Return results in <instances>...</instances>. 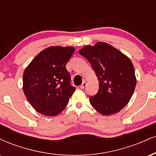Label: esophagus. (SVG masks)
Instances as JSON below:
<instances>
[{
	"mask_svg": "<svg viewBox=\"0 0 156 156\" xmlns=\"http://www.w3.org/2000/svg\"><path fill=\"white\" fill-rule=\"evenodd\" d=\"M86 86H87V82L84 81V82H83V83H82L81 85L80 86V89H84L86 87Z\"/></svg>",
	"mask_w": 156,
	"mask_h": 156,
	"instance_id": "1",
	"label": "esophagus"
}]
</instances>
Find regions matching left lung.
Masks as SVG:
<instances>
[{"instance_id": "obj_1", "label": "left lung", "mask_w": 156, "mask_h": 156, "mask_svg": "<svg viewBox=\"0 0 156 156\" xmlns=\"http://www.w3.org/2000/svg\"><path fill=\"white\" fill-rule=\"evenodd\" d=\"M79 53L91 64L99 82L98 93L89 98L91 105L103 115L119 112L129 102L136 84L131 61L105 42L86 46Z\"/></svg>"}]
</instances>
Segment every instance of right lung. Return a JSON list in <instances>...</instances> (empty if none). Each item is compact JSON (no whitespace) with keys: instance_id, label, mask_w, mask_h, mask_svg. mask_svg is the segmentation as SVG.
I'll list each match as a JSON object with an SVG mask.
<instances>
[{"instance_id":"right-lung-1","label":"right lung","mask_w":156,"mask_h":156,"mask_svg":"<svg viewBox=\"0 0 156 156\" xmlns=\"http://www.w3.org/2000/svg\"><path fill=\"white\" fill-rule=\"evenodd\" d=\"M73 47H50L41 51L23 73V92L37 112L53 117L67 106L76 87L70 83L66 64Z\"/></svg>"}]
</instances>
